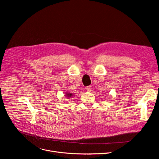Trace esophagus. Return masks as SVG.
<instances>
[{
	"instance_id": "1",
	"label": "esophagus",
	"mask_w": 159,
	"mask_h": 159,
	"mask_svg": "<svg viewBox=\"0 0 159 159\" xmlns=\"http://www.w3.org/2000/svg\"><path fill=\"white\" fill-rule=\"evenodd\" d=\"M85 90L86 91H90L91 90V89H92V87L91 85H89V86H86V87L85 88Z\"/></svg>"
}]
</instances>
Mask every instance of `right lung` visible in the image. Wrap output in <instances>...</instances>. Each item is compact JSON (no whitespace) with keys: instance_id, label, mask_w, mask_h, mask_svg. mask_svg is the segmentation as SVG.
<instances>
[{"instance_id":"add662e5","label":"right lung","mask_w":159,"mask_h":159,"mask_svg":"<svg viewBox=\"0 0 159 159\" xmlns=\"http://www.w3.org/2000/svg\"><path fill=\"white\" fill-rule=\"evenodd\" d=\"M65 96H66L67 98H70V97L73 96H74V94H72V93H66Z\"/></svg>"}]
</instances>
